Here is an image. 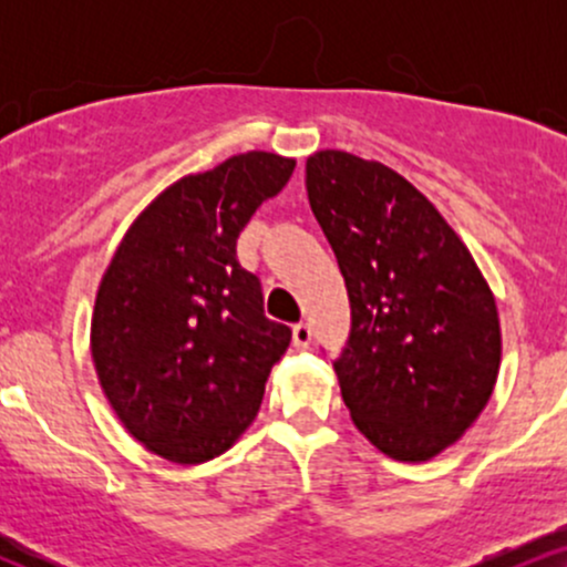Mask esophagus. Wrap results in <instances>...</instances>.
<instances>
[{"instance_id": "34e87169", "label": "esophagus", "mask_w": 567, "mask_h": 567, "mask_svg": "<svg viewBox=\"0 0 567 567\" xmlns=\"http://www.w3.org/2000/svg\"><path fill=\"white\" fill-rule=\"evenodd\" d=\"M311 343V328L306 322L292 324V347L296 349H309Z\"/></svg>"}]
</instances>
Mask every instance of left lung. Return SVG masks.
Masks as SVG:
<instances>
[{
	"label": "left lung",
	"instance_id": "obj_1",
	"mask_svg": "<svg viewBox=\"0 0 567 567\" xmlns=\"http://www.w3.org/2000/svg\"><path fill=\"white\" fill-rule=\"evenodd\" d=\"M306 192L351 303L333 362L351 421L394 461L451 447L501 365L493 290L437 207L381 162L338 148L306 159Z\"/></svg>",
	"mask_w": 567,
	"mask_h": 567
}]
</instances>
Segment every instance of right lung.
<instances>
[{"mask_svg":"<svg viewBox=\"0 0 567 567\" xmlns=\"http://www.w3.org/2000/svg\"><path fill=\"white\" fill-rule=\"evenodd\" d=\"M296 159L247 152L167 186L97 285L90 351L116 419L173 464H205L252 424L290 328L266 320L237 237Z\"/></svg>","mask_w":567,"mask_h":567,"instance_id":"1","label":"right lung"}]
</instances>
